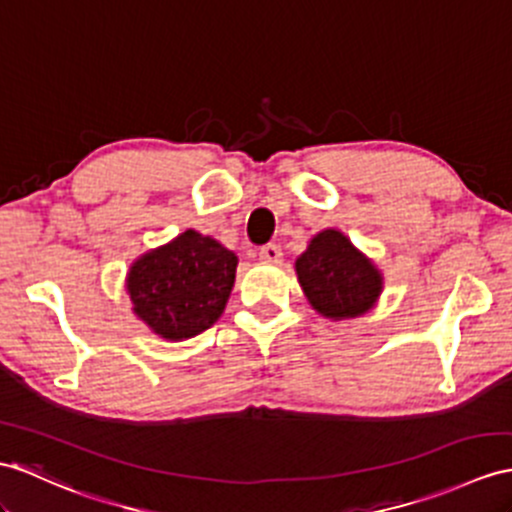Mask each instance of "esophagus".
Listing matches in <instances>:
<instances>
[{
	"label": "esophagus",
	"mask_w": 512,
	"mask_h": 512,
	"mask_svg": "<svg viewBox=\"0 0 512 512\" xmlns=\"http://www.w3.org/2000/svg\"><path fill=\"white\" fill-rule=\"evenodd\" d=\"M258 256H260V260H263V263L278 265L280 260H282V249H280V245H276V243H267V245L260 247Z\"/></svg>",
	"instance_id": "1"
}]
</instances>
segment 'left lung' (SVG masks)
<instances>
[{"instance_id":"left-lung-1","label":"left lung","mask_w":512,"mask_h":512,"mask_svg":"<svg viewBox=\"0 0 512 512\" xmlns=\"http://www.w3.org/2000/svg\"><path fill=\"white\" fill-rule=\"evenodd\" d=\"M295 273L308 304L330 321L367 315L384 289L378 265L336 228L321 230L308 241L295 258Z\"/></svg>"}]
</instances>
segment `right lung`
<instances>
[{"instance_id":"add662e5","label":"right lung","mask_w":512,"mask_h":512,"mask_svg":"<svg viewBox=\"0 0 512 512\" xmlns=\"http://www.w3.org/2000/svg\"><path fill=\"white\" fill-rule=\"evenodd\" d=\"M236 265V254L213 236L184 230L130 265L126 293L132 313L160 339H193L226 310Z\"/></svg>"}]
</instances>
